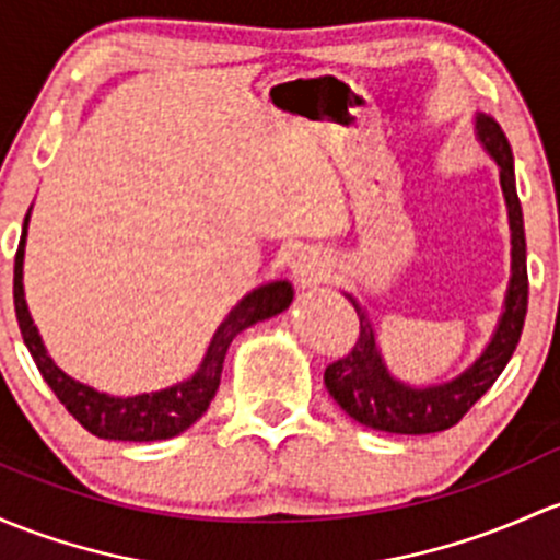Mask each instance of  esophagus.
Returning a JSON list of instances; mask_svg holds the SVG:
<instances>
[{
  "instance_id": "1",
  "label": "esophagus",
  "mask_w": 560,
  "mask_h": 560,
  "mask_svg": "<svg viewBox=\"0 0 560 560\" xmlns=\"http://www.w3.org/2000/svg\"><path fill=\"white\" fill-rule=\"evenodd\" d=\"M330 264L328 256L317 254V250H302L296 258H293V275H296V282L302 288L317 285L328 278Z\"/></svg>"
}]
</instances>
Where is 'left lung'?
I'll return each mask as SVG.
<instances>
[{
	"label": "left lung",
	"mask_w": 560,
	"mask_h": 560,
	"mask_svg": "<svg viewBox=\"0 0 560 560\" xmlns=\"http://www.w3.org/2000/svg\"><path fill=\"white\" fill-rule=\"evenodd\" d=\"M478 136L499 165V182H502L504 200H508L510 232H513V278H510V291L504 299L502 320H499L491 345L465 374L456 376L454 382L438 384V387L413 389L387 374L382 354L376 350L374 328H371L363 306L347 296L358 312L360 334L354 339L352 352L334 360L323 378H326L330 398L339 402L354 422L371 427V430L398 432V435H427V432L448 430L489 393V387L497 382L518 347L528 306V275L526 234H523L521 200L515 191L513 149H510L508 136L502 133L499 122L486 114L478 117Z\"/></svg>",
	"instance_id": "obj_1"
}]
</instances>
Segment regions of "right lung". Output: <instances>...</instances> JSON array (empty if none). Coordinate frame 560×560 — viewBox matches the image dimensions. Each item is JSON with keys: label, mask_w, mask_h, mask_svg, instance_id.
I'll list each match as a JSON object with an SVG mask.
<instances>
[{"label": "right lung", "mask_w": 560, "mask_h": 560, "mask_svg": "<svg viewBox=\"0 0 560 560\" xmlns=\"http://www.w3.org/2000/svg\"><path fill=\"white\" fill-rule=\"evenodd\" d=\"M26 224L28 213L23 219V234L18 243L15 254V275H13V299H15V317L18 328H21L23 341H26L28 352H32L34 363H37L42 378L50 384L56 398L63 402L66 411L77 419L88 432L106 438V441H165V438L178 435L186 427H191L197 419L206 413V408L213 400L215 389L221 382V369H224L226 350H230L232 339L254 326L258 320L280 315L288 310L293 299V288L285 280L269 282V285L256 288L254 293L243 299L230 312L219 330H215L213 341H210L206 360L197 369V374L186 382L176 384L171 389H160L152 395H136V398H112V395L95 393L93 387L74 382L66 376L61 369L50 360L45 352L37 326H34L32 315H28L26 299H23V245H26Z\"/></svg>", "instance_id": "right-lung-1"}]
</instances>
